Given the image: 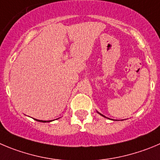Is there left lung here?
Instances as JSON below:
<instances>
[{
  "label": "left lung",
  "instance_id": "8db88e82",
  "mask_svg": "<svg viewBox=\"0 0 160 160\" xmlns=\"http://www.w3.org/2000/svg\"><path fill=\"white\" fill-rule=\"evenodd\" d=\"M97 112H98V111H97ZM98 114H100V115H102V117H104V118H107V117H105V116H104V115H102V114H100V113H98Z\"/></svg>",
  "mask_w": 160,
  "mask_h": 160
}]
</instances>
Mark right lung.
Instances as JSON below:
<instances>
[{
  "label": "right lung",
  "instance_id": "obj_1",
  "mask_svg": "<svg viewBox=\"0 0 160 160\" xmlns=\"http://www.w3.org/2000/svg\"><path fill=\"white\" fill-rule=\"evenodd\" d=\"M35 121H37V122H52V120L51 121H42V120H38V119H35Z\"/></svg>",
  "mask_w": 160,
  "mask_h": 160
}]
</instances>
